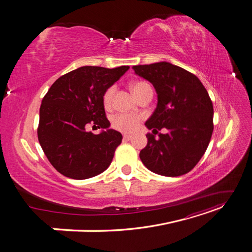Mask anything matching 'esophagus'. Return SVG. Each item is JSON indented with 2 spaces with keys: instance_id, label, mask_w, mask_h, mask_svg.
Instances as JSON below:
<instances>
[{
  "instance_id": "1",
  "label": "esophagus",
  "mask_w": 252,
  "mask_h": 252,
  "mask_svg": "<svg viewBox=\"0 0 252 252\" xmlns=\"http://www.w3.org/2000/svg\"><path fill=\"white\" fill-rule=\"evenodd\" d=\"M131 138H132L131 134H124V135H123L124 141H129V140H131Z\"/></svg>"
}]
</instances>
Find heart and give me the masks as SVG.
I'll list each match as a JSON object with an SVG mask.
<instances>
[{"label":"heart","mask_w":252,"mask_h":252,"mask_svg":"<svg viewBox=\"0 0 252 252\" xmlns=\"http://www.w3.org/2000/svg\"><path fill=\"white\" fill-rule=\"evenodd\" d=\"M130 87L136 97H139L145 90L150 88V86L146 82H142V81L132 82ZM113 91H114V87H109L105 91V94L103 95V103L105 107H109L111 105ZM139 122H140L139 117L129 116V114H118V116L113 118L112 125L114 128L118 129V130L124 131V132H130L134 130L135 127L138 126Z\"/></svg>","instance_id":"1"}]
</instances>
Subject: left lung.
I'll return each instance as SVG.
<instances>
[{
  "label": "left lung",
  "mask_w": 252,
  "mask_h": 252,
  "mask_svg": "<svg viewBox=\"0 0 252 252\" xmlns=\"http://www.w3.org/2000/svg\"><path fill=\"white\" fill-rule=\"evenodd\" d=\"M132 69L150 82L158 94L157 107L145 123L152 133H147V145L140 152L143 164L165 177L189 172L204 156L213 131V106L207 90L194 74L169 62ZM162 127L169 132L158 134Z\"/></svg>",
  "instance_id": "8db88e82"
}]
</instances>
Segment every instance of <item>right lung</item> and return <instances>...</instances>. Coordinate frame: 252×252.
I'll return each instance as SVG.
<instances>
[{
  "instance_id": "obj_1",
  "label": "right lung",
  "mask_w": 252,
  "mask_h": 252,
  "mask_svg": "<svg viewBox=\"0 0 252 252\" xmlns=\"http://www.w3.org/2000/svg\"><path fill=\"white\" fill-rule=\"evenodd\" d=\"M128 69L83 66L59 78L44 96L37 138L48 161L65 177L89 179L111 164L123 136L109 128L103 95ZM88 124L102 131L88 133Z\"/></svg>"
}]
</instances>
